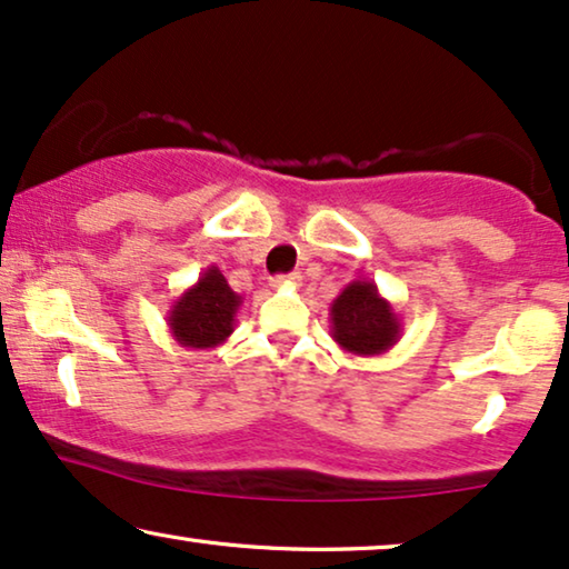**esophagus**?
Returning a JSON list of instances; mask_svg holds the SVG:
<instances>
[{
    "instance_id": "obj_1",
    "label": "esophagus",
    "mask_w": 569,
    "mask_h": 569,
    "mask_svg": "<svg viewBox=\"0 0 569 569\" xmlns=\"http://www.w3.org/2000/svg\"><path fill=\"white\" fill-rule=\"evenodd\" d=\"M272 286H276V289H280V286H299V276L297 272H291V276H278L272 278Z\"/></svg>"
}]
</instances>
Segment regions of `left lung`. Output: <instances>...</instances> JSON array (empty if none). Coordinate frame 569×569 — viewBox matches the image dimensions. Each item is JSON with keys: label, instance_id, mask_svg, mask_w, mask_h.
Listing matches in <instances>:
<instances>
[{"label": "left lung", "instance_id": "left-lung-1", "mask_svg": "<svg viewBox=\"0 0 569 569\" xmlns=\"http://www.w3.org/2000/svg\"><path fill=\"white\" fill-rule=\"evenodd\" d=\"M330 336L348 353L380 356L403 336V322L375 280L359 278L332 299Z\"/></svg>", "mask_w": 569, "mask_h": 569}]
</instances>
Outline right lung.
<instances>
[{"label":"right lung","mask_w":569,"mask_h":569,"mask_svg":"<svg viewBox=\"0 0 569 569\" xmlns=\"http://www.w3.org/2000/svg\"><path fill=\"white\" fill-rule=\"evenodd\" d=\"M241 297L231 289L223 272L210 264L200 272L194 286L181 293L169 309L166 325L179 346L192 351H208L226 343L233 332Z\"/></svg>","instance_id":"add662e5"}]
</instances>
